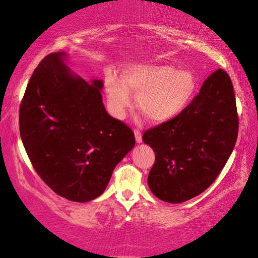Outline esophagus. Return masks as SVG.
I'll use <instances>...</instances> for the list:
<instances>
[{"label": "esophagus", "mask_w": 258, "mask_h": 258, "mask_svg": "<svg viewBox=\"0 0 258 258\" xmlns=\"http://www.w3.org/2000/svg\"><path fill=\"white\" fill-rule=\"evenodd\" d=\"M134 134H135V140H136V142H137V143H142V142H143V137H142L141 131L135 130V131H134Z\"/></svg>", "instance_id": "1"}]
</instances>
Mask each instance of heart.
<instances>
[{
    "mask_svg": "<svg viewBox=\"0 0 258 258\" xmlns=\"http://www.w3.org/2000/svg\"><path fill=\"white\" fill-rule=\"evenodd\" d=\"M109 100L117 115L131 107L133 92L138 108L154 123L172 120L186 109L196 89L192 72L177 71L169 64L136 65L124 73L123 82L115 75L107 77Z\"/></svg>",
    "mask_w": 258,
    "mask_h": 258,
    "instance_id": "heart-1",
    "label": "heart"
}]
</instances>
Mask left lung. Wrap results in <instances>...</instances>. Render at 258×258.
Wrapping results in <instances>:
<instances>
[{
    "label": "left lung",
    "mask_w": 258,
    "mask_h": 258,
    "mask_svg": "<svg viewBox=\"0 0 258 258\" xmlns=\"http://www.w3.org/2000/svg\"><path fill=\"white\" fill-rule=\"evenodd\" d=\"M239 132L232 82L215 71L186 109L149 128L144 143L155 151L148 185L159 200L179 204L203 193L219 175Z\"/></svg>",
    "instance_id": "obj_1"
}]
</instances>
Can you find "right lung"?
<instances>
[{
    "instance_id": "1",
    "label": "right lung",
    "mask_w": 258,
    "mask_h": 258,
    "mask_svg": "<svg viewBox=\"0 0 258 258\" xmlns=\"http://www.w3.org/2000/svg\"><path fill=\"white\" fill-rule=\"evenodd\" d=\"M64 57L51 53L34 71L19 108V132L41 180L66 200L86 203L104 192L135 136L105 111L102 81L89 84L74 75Z\"/></svg>"
}]
</instances>
